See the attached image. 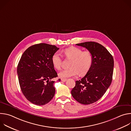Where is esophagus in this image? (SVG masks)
Here are the masks:
<instances>
[{"label": "esophagus", "mask_w": 131, "mask_h": 131, "mask_svg": "<svg viewBox=\"0 0 131 131\" xmlns=\"http://www.w3.org/2000/svg\"><path fill=\"white\" fill-rule=\"evenodd\" d=\"M61 81H63V82H65V81H67V79H61Z\"/></svg>", "instance_id": "esophagus-1"}]
</instances>
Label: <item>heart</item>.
I'll use <instances>...</instances> for the list:
<instances>
[{"label": "heart", "instance_id": "1", "mask_svg": "<svg viewBox=\"0 0 131 131\" xmlns=\"http://www.w3.org/2000/svg\"><path fill=\"white\" fill-rule=\"evenodd\" d=\"M66 57L71 59L69 64V68L64 70L59 74L62 78L75 77L79 74L83 75L88 72L93 63V58L89 51H84L77 47H70L64 51ZM51 61L54 68L60 70L62 66V58L60 53L55 52L52 57Z\"/></svg>", "mask_w": 131, "mask_h": 131}]
</instances>
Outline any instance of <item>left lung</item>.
Instances as JSON below:
<instances>
[{"label": "left lung", "mask_w": 131, "mask_h": 131, "mask_svg": "<svg viewBox=\"0 0 131 131\" xmlns=\"http://www.w3.org/2000/svg\"><path fill=\"white\" fill-rule=\"evenodd\" d=\"M85 48L93 55V63L86 74L71 91L72 97L79 103L89 105L99 100L111 84L114 66L113 56L101 44L85 42L76 44Z\"/></svg>", "instance_id": "8db88e82"}]
</instances>
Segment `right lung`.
<instances>
[{"label":"right lung","mask_w":131,"mask_h":131,"mask_svg":"<svg viewBox=\"0 0 131 131\" xmlns=\"http://www.w3.org/2000/svg\"><path fill=\"white\" fill-rule=\"evenodd\" d=\"M59 49L47 43L36 44L25 51L18 62L17 73L21 91L35 105H44L54 96L55 81L51 79L58 77V74L51 58Z\"/></svg>","instance_id":"add662e5"}]
</instances>
